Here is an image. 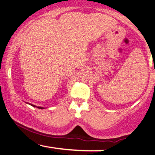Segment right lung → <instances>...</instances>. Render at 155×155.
I'll return each instance as SVG.
<instances>
[{"label":"right lung","mask_w":155,"mask_h":155,"mask_svg":"<svg viewBox=\"0 0 155 155\" xmlns=\"http://www.w3.org/2000/svg\"><path fill=\"white\" fill-rule=\"evenodd\" d=\"M29 105H31V106H33V107H37V108H40V109H44V107H41V106H35V105H33V104H28Z\"/></svg>","instance_id":"add662e5"}]
</instances>
